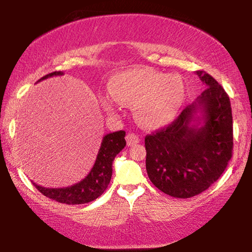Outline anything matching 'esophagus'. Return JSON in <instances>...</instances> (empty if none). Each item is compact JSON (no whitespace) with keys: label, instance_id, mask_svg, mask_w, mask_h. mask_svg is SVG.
Wrapping results in <instances>:
<instances>
[{"label":"esophagus","instance_id":"obj_1","mask_svg":"<svg viewBox=\"0 0 252 252\" xmlns=\"http://www.w3.org/2000/svg\"><path fill=\"white\" fill-rule=\"evenodd\" d=\"M126 141H127V146L130 147V146H134V144L139 143L140 137L139 135H136V134L134 133H128L126 136Z\"/></svg>","mask_w":252,"mask_h":252}]
</instances>
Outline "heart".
Segmentation results:
<instances>
[{
    "mask_svg": "<svg viewBox=\"0 0 252 252\" xmlns=\"http://www.w3.org/2000/svg\"><path fill=\"white\" fill-rule=\"evenodd\" d=\"M111 96L101 102L106 112H117V102L135 106L137 122L148 127L170 123L178 116L186 98L185 82L179 75L151 68H136L117 75L110 82Z\"/></svg>",
    "mask_w": 252,
    "mask_h": 252,
    "instance_id": "b5f03b06",
    "label": "heart"
}]
</instances>
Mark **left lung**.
I'll return each mask as SVG.
<instances>
[{"label":"left lung","mask_w":252,"mask_h":252,"mask_svg":"<svg viewBox=\"0 0 252 252\" xmlns=\"http://www.w3.org/2000/svg\"><path fill=\"white\" fill-rule=\"evenodd\" d=\"M206 88L165 128L144 139L146 167L156 187L177 198L201 194L218 180L232 158L233 117L225 89L204 71Z\"/></svg>","instance_id":"obj_1"}]
</instances>
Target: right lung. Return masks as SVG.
<instances>
[{"mask_svg":"<svg viewBox=\"0 0 252 252\" xmlns=\"http://www.w3.org/2000/svg\"><path fill=\"white\" fill-rule=\"evenodd\" d=\"M63 74L62 71L53 72V73L44 75L37 82ZM125 135L126 133L124 130L106 134L102 140L94 166L87 174V177L77 184L63 188H46L32 181L33 185L44 196L60 203H64V204H85V203L94 201L108 188L112 175L113 159L126 146Z\"/></svg>","mask_w":252,"mask_h":252,"instance_id":"right-lung-1","label":"right lung"}]
</instances>
